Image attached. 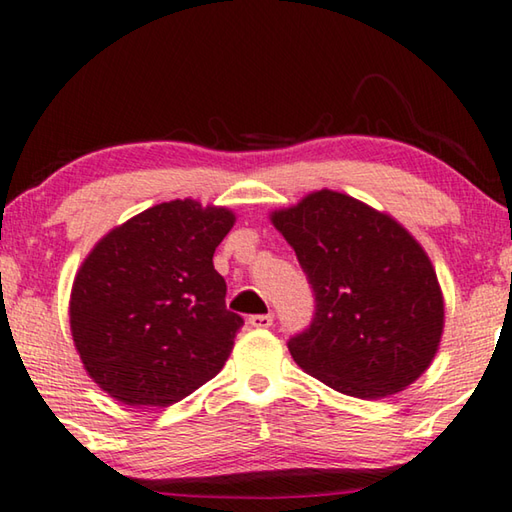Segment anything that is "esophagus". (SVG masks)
Segmentation results:
<instances>
[{
    "instance_id": "obj_1",
    "label": "esophagus",
    "mask_w": 512,
    "mask_h": 512,
    "mask_svg": "<svg viewBox=\"0 0 512 512\" xmlns=\"http://www.w3.org/2000/svg\"><path fill=\"white\" fill-rule=\"evenodd\" d=\"M254 329H270L272 322H274V315L272 313H265V315H249L247 320Z\"/></svg>"
}]
</instances>
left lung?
I'll use <instances>...</instances> for the list:
<instances>
[{
    "label": "left lung",
    "instance_id": "left-lung-1",
    "mask_svg": "<svg viewBox=\"0 0 512 512\" xmlns=\"http://www.w3.org/2000/svg\"><path fill=\"white\" fill-rule=\"evenodd\" d=\"M315 292L288 349L301 370L358 399L406 390L429 370L445 326L433 265L390 215L335 190L272 213Z\"/></svg>",
    "mask_w": 512,
    "mask_h": 512
}]
</instances>
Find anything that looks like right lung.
I'll return each instance as SVG.
<instances>
[{"label":"right lung","mask_w":512,"mask_h":512,"mask_svg":"<svg viewBox=\"0 0 512 512\" xmlns=\"http://www.w3.org/2000/svg\"><path fill=\"white\" fill-rule=\"evenodd\" d=\"M236 215L195 199L115 226L72 283L70 329L99 388L129 406H170L222 370L242 317L226 311L215 247Z\"/></svg>","instance_id":"obj_1"}]
</instances>
